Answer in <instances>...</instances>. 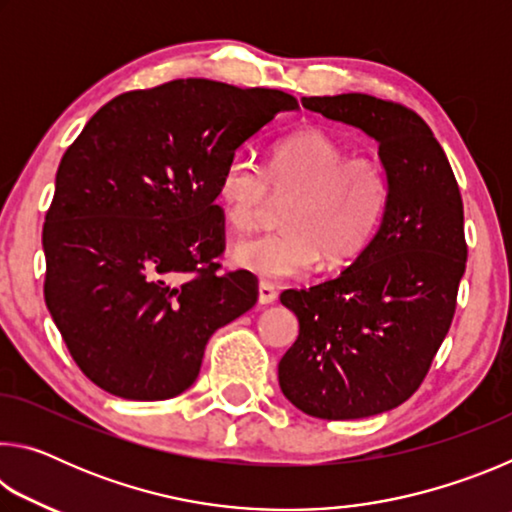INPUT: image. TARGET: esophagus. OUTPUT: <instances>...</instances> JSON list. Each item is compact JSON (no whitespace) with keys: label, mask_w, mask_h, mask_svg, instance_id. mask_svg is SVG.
Segmentation results:
<instances>
[{"label":"esophagus","mask_w":512,"mask_h":512,"mask_svg":"<svg viewBox=\"0 0 512 512\" xmlns=\"http://www.w3.org/2000/svg\"><path fill=\"white\" fill-rule=\"evenodd\" d=\"M257 300H259V305H273V302L277 300V291H275L273 284H268V282H259Z\"/></svg>","instance_id":"1"}]
</instances>
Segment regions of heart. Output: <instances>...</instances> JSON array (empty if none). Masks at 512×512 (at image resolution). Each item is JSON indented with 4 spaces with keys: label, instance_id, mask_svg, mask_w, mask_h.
Instances as JSON below:
<instances>
[{
    "label": "heart",
    "instance_id": "b5f03b06",
    "mask_svg": "<svg viewBox=\"0 0 512 512\" xmlns=\"http://www.w3.org/2000/svg\"><path fill=\"white\" fill-rule=\"evenodd\" d=\"M275 196H290L284 230L239 241L232 262L266 280L305 275L318 264L339 268L375 239L391 201V180L377 158L348 149L318 128L277 142L266 169L244 153L223 164L216 203L232 228L255 230Z\"/></svg>",
    "mask_w": 512,
    "mask_h": 512
}]
</instances>
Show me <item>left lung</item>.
Wrapping results in <instances>:
<instances>
[{
    "label": "left lung",
    "instance_id": "8db88e82",
    "mask_svg": "<svg viewBox=\"0 0 512 512\" xmlns=\"http://www.w3.org/2000/svg\"><path fill=\"white\" fill-rule=\"evenodd\" d=\"M302 106L379 144L391 201L339 277L280 296L300 334L277 377L302 413L368 418L418 391L449 332L467 259L463 201L443 146L413 110L359 92L302 97Z\"/></svg>",
    "mask_w": 512,
    "mask_h": 512
}]
</instances>
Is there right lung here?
<instances>
[{"label":"right lung","mask_w":512,"mask_h":512,"mask_svg":"<svg viewBox=\"0 0 512 512\" xmlns=\"http://www.w3.org/2000/svg\"><path fill=\"white\" fill-rule=\"evenodd\" d=\"M280 90L178 79L119 94L65 151L42 228L45 302L83 375L124 400L194 384L216 329L257 302L221 273L223 164L277 112Z\"/></svg>","instance_id":"right-lung-1"}]
</instances>
